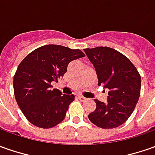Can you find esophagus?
Returning <instances> with one entry per match:
<instances>
[{"label":"esophagus","mask_w":155,"mask_h":155,"mask_svg":"<svg viewBox=\"0 0 155 155\" xmlns=\"http://www.w3.org/2000/svg\"><path fill=\"white\" fill-rule=\"evenodd\" d=\"M78 99H80V100H81V101H86V100H87V98H85V97H83L82 95H79V96H78Z\"/></svg>","instance_id":"34e87169"}]
</instances>
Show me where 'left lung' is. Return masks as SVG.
I'll return each mask as SVG.
<instances>
[{
	"label": "left lung",
	"instance_id": "8db88e82",
	"mask_svg": "<svg viewBox=\"0 0 155 155\" xmlns=\"http://www.w3.org/2000/svg\"><path fill=\"white\" fill-rule=\"evenodd\" d=\"M95 68L99 86L109 90L107 102L94 99L96 109L88 115L102 129L118 127L130 117L141 93V75L135 65L119 51L110 47L84 49Z\"/></svg>",
	"mask_w": 155,
	"mask_h": 155
}]
</instances>
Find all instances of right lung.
Masks as SVG:
<instances>
[{
	"instance_id": "1",
	"label": "right lung",
	"mask_w": 155,
	"mask_h": 155,
	"mask_svg": "<svg viewBox=\"0 0 155 155\" xmlns=\"http://www.w3.org/2000/svg\"><path fill=\"white\" fill-rule=\"evenodd\" d=\"M84 56L80 50L48 45L31 51L19 63L14 77V96L31 124L50 129L64 119L74 95L52 89L51 83L58 82L70 61Z\"/></svg>"
}]
</instances>
